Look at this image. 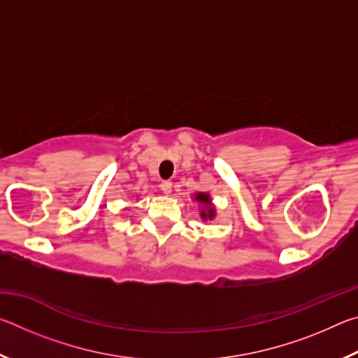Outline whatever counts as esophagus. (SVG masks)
<instances>
[{
  "instance_id": "1",
  "label": "esophagus",
  "mask_w": 358,
  "mask_h": 358,
  "mask_svg": "<svg viewBox=\"0 0 358 358\" xmlns=\"http://www.w3.org/2000/svg\"><path fill=\"white\" fill-rule=\"evenodd\" d=\"M161 191L169 196V194L172 192V181H169V180L162 181V183H161Z\"/></svg>"
}]
</instances>
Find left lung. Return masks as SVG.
<instances>
[{"mask_svg": "<svg viewBox=\"0 0 358 358\" xmlns=\"http://www.w3.org/2000/svg\"><path fill=\"white\" fill-rule=\"evenodd\" d=\"M194 201H196L199 205H201V213L202 221H213L216 217V207L213 201H211L208 192H196L194 194Z\"/></svg>", "mask_w": 358, "mask_h": 358, "instance_id": "left-lung-1", "label": "left lung"}]
</instances>
